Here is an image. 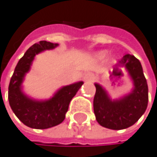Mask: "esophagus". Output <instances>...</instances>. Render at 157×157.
I'll use <instances>...</instances> for the list:
<instances>
[{
	"label": "esophagus",
	"instance_id": "obj_1",
	"mask_svg": "<svg viewBox=\"0 0 157 157\" xmlns=\"http://www.w3.org/2000/svg\"><path fill=\"white\" fill-rule=\"evenodd\" d=\"M83 79H84V81H92L93 80V76L90 73H87V74L84 75Z\"/></svg>",
	"mask_w": 157,
	"mask_h": 157
}]
</instances>
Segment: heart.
I'll list each match as a JSON object with an SVG mask.
<instances>
[{"instance_id":"heart-1","label":"heart","mask_w":157,"mask_h":157,"mask_svg":"<svg viewBox=\"0 0 157 157\" xmlns=\"http://www.w3.org/2000/svg\"><path fill=\"white\" fill-rule=\"evenodd\" d=\"M105 56H106V52L105 51H101V52H99L96 53V55H95V58L101 60L102 58H105ZM112 61H113V59H112Z\"/></svg>"}]
</instances>
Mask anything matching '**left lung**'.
Here are the masks:
<instances>
[{"label":"left lung","instance_id":"1","mask_svg":"<svg viewBox=\"0 0 157 157\" xmlns=\"http://www.w3.org/2000/svg\"><path fill=\"white\" fill-rule=\"evenodd\" d=\"M132 80L131 91L119 99H111L101 84L95 83L94 113L101 127L109 129H124L134 124L145 113L148 106V84L142 65L134 56L126 55L120 61Z\"/></svg>","mask_w":157,"mask_h":157}]
</instances>
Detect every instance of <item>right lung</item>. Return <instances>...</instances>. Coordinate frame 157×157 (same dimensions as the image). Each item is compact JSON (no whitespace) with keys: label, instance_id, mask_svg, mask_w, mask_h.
Here are the masks:
<instances>
[{"label":"right lung","instance_id":"1","mask_svg":"<svg viewBox=\"0 0 157 157\" xmlns=\"http://www.w3.org/2000/svg\"><path fill=\"white\" fill-rule=\"evenodd\" d=\"M58 44L47 41L35 43L25 52L17 63L8 86V101L14 114L24 124L31 128L45 129L61 124L71 100L77 94L83 81L66 85L48 100H35L23 91V81L29 72L36 55L56 48Z\"/></svg>","mask_w":157,"mask_h":157}]
</instances>
